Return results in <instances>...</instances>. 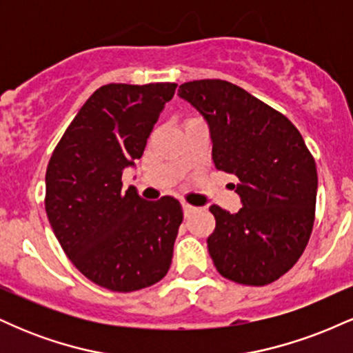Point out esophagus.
Masks as SVG:
<instances>
[{
	"mask_svg": "<svg viewBox=\"0 0 353 353\" xmlns=\"http://www.w3.org/2000/svg\"><path fill=\"white\" fill-rule=\"evenodd\" d=\"M182 210H184V217H189L190 214L196 210V208H194V205H190V204H185V202H182Z\"/></svg>",
	"mask_w": 353,
	"mask_h": 353,
	"instance_id": "34e87169",
	"label": "esophagus"
}]
</instances>
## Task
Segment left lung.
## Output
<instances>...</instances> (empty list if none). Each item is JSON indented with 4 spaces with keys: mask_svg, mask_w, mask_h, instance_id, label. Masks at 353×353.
Segmentation results:
<instances>
[{
    "mask_svg": "<svg viewBox=\"0 0 353 353\" xmlns=\"http://www.w3.org/2000/svg\"><path fill=\"white\" fill-rule=\"evenodd\" d=\"M177 94L208 121L216 168L239 179L242 209H209L216 229L208 249L217 272L242 285L277 281L299 261L314 228L317 168L303 137L229 81H190Z\"/></svg>",
    "mask_w": 353,
    "mask_h": 353,
    "instance_id": "1",
    "label": "left lung"
}]
</instances>
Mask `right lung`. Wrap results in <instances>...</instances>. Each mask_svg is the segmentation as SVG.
Masks as SVG:
<instances>
[{"label":"right lung","instance_id":"obj_1","mask_svg":"<svg viewBox=\"0 0 353 353\" xmlns=\"http://www.w3.org/2000/svg\"><path fill=\"white\" fill-rule=\"evenodd\" d=\"M177 84L101 86L52 151L46 214L61 247L89 281L112 292L159 282L172 262L182 222L171 196L144 201L123 189V171L143 156L148 137Z\"/></svg>","mask_w":353,"mask_h":353}]
</instances>
